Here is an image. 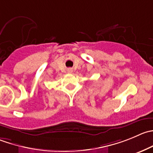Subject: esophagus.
<instances>
[{
    "label": "esophagus",
    "mask_w": 153,
    "mask_h": 153,
    "mask_svg": "<svg viewBox=\"0 0 153 153\" xmlns=\"http://www.w3.org/2000/svg\"><path fill=\"white\" fill-rule=\"evenodd\" d=\"M67 71H68V72H69V73H72V70L71 69H69Z\"/></svg>",
    "instance_id": "34e87169"
}]
</instances>
